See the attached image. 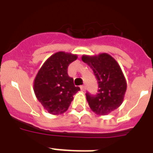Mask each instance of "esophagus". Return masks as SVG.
Listing matches in <instances>:
<instances>
[{"label": "esophagus", "mask_w": 153, "mask_h": 153, "mask_svg": "<svg viewBox=\"0 0 153 153\" xmlns=\"http://www.w3.org/2000/svg\"><path fill=\"white\" fill-rule=\"evenodd\" d=\"M80 89H81L82 91H86V86H80Z\"/></svg>", "instance_id": "34e87169"}]
</instances>
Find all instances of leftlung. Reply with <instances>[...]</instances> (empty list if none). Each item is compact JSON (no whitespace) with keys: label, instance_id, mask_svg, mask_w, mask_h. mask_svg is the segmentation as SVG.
Here are the masks:
<instances>
[{"label":"left lung","instance_id":"1","mask_svg":"<svg viewBox=\"0 0 153 153\" xmlns=\"http://www.w3.org/2000/svg\"><path fill=\"white\" fill-rule=\"evenodd\" d=\"M86 62L97 78L98 93L91 95L86 93V100L95 114L107 115L121 105L127 89L126 78L116 60L107 53L98 55H82Z\"/></svg>","mask_w":153,"mask_h":153}]
</instances>
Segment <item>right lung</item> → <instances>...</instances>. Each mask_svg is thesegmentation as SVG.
<instances>
[{"instance_id":"1","label":"right lung","mask_w":153,"mask_h":153,"mask_svg":"<svg viewBox=\"0 0 153 153\" xmlns=\"http://www.w3.org/2000/svg\"><path fill=\"white\" fill-rule=\"evenodd\" d=\"M77 58L71 53H55L44 62L35 78L36 97L49 114L59 115L67 111L73 96L80 91L67 74V67Z\"/></svg>"}]
</instances>
